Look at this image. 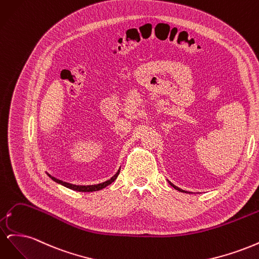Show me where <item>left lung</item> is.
<instances>
[{
    "label": "left lung",
    "mask_w": 259,
    "mask_h": 259,
    "mask_svg": "<svg viewBox=\"0 0 259 259\" xmlns=\"http://www.w3.org/2000/svg\"><path fill=\"white\" fill-rule=\"evenodd\" d=\"M167 182H168V180H167ZM168 184L171 186V187H173L174 188V189H176V190H178V191H180V192H185V193H192V192H189V191H186V190H183V189H180V188H178V187H176L175 185H173V184H171L170 182H168Z\"/></svg>",
    "instance_id": "left-lung-1"
}]
</instances>
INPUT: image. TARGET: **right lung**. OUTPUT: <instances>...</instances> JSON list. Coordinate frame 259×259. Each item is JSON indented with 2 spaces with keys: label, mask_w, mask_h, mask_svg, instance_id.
<instances>
[{
  "label": "right lung",
  "mask_w": 259,
  "mask_h": 259,
  "mask_svg": "<svg viewBox=\"0 0 259 259\" xmlns=\"http://www.w3.org/2000/svg\"><path fill=\"white\" fill-rule=\"evenodd\" d=\"M120 169H121V168H120ZM120 169L116 171V174H115L114 176H112L110 179L107 180V182H105V183H101V184H98V185H90V186L72 185V184H69V183H66V182H62V180L57 179V178H55L54 176H52V175H50V174H48V175H49V177H50V178H52V179L54 180L55 183H57V184H60V185H62V186H65V187L69 188V189H72V190H74V191H80V192H93V191H98V190L104 189V188H106L107 186H109L110 184H112V183L114 182V180L116 179L117 175L120 174Z\"/></svg>",
  "instance_id": "right-lung-1"
}]
</instances>
